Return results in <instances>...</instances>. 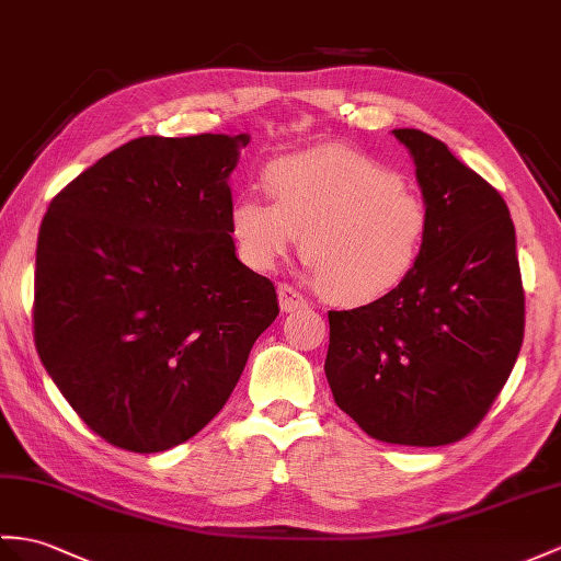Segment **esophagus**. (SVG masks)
Wrapping results in <instances>:
<instances>
[{
	"label": "esophagus",
	"instance_id": "obj_1",
	"mask_svg": "<svg viewBox=\"0 0 561 561\" xmlns=\"http://www.w3.org/2000/svg\"><path fill=\"white\" fill-rule=\"evenodd\" d=\"M278 299H280V309L283 311H297V309H307L309 302L307 299L299 295L293 285L288 283H280L278 285Z\"/></svg>",
	"mask_w": 561,
	"mask_h": 561
}]
</instances>
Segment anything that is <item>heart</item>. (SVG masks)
Instances as JSON below:
<instances>
[{
    "instance_id": "obj_1",
    "label": "heart",
    "mask_w": 561,
    "mask_h": 561,
    "mask_svg": "<svg viewBox=\"0 0 561 561\" xmlns=\"http://www.w3.org/2000/svg\"><path fill=\"white\" fill-rule=\"evenodd\" d=\"M273 202L240 197L230 233L248 266L266 271L302 233V256L333 302L364 307L416 271L431 211L402 175L347 147H313L268 163Z\"/></svg>"
}]
</instances>
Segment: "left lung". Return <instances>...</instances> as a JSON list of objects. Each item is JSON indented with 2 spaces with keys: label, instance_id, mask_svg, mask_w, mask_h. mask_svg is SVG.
I'll return each instance as SVG.
<instances>
[{
  "label": "left lung",
  "instance_id": "left-lung-1",
  "mask_svg": "<svg viewBox=\"0 0 561 561\" xmlns=\"http://www.w3.org/2000/svg\"><path fill=\"white\" fill-rule=\"evenodd\" d=\"M431 211L421 262L374 305L328 311L325 378L376 440L438 447L488 414L524 343V285L507 204L416 128L392 130Z\"/></svg>",
  "mask_w": 561,
  "mask_h": 561
}]
</instances>
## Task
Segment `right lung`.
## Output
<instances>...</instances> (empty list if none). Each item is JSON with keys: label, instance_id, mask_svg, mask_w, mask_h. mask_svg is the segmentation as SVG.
<instances>
[{"label": "right lung", "instance_id": "add662e5", "mask_svg": "<svg viewBox=\"0 0 561 561\" xmlns=\"http://www.w3.org/2000/svg\"><path fill=\"white\" fill-rule=\"evenodd\" d=\"M250 135L130 140L51 199L37 236L35 347L88 426L121 449L193 438L278 317L230 238L228 178Z\"/></svg>", "mask_w": 561, "mask_h": 561}]
</instances>
